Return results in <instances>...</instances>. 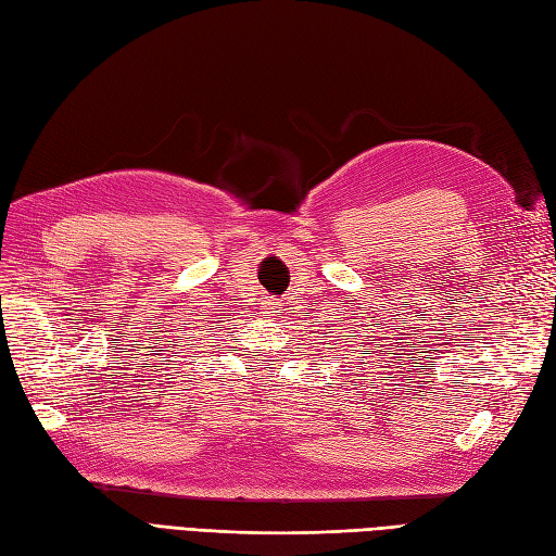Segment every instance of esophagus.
I'll return each mask as SVG.
<instances>
[{
	"label": "esophagus",
	"instance_id": "obj_1",
	"mask_svg": "<svg viewBox=\"0 0 556 556\" xmlns=\"http://www.w3.org/2000/svg\"><path fill=\"white\" fill-rule=\"evenodd\" d=\"M264 314H266L268 318H280V314H282V302L274 300V296H268V300L264 302Z\"/></svg>",
	"mask_w": 556,
	"mask_h": 556
}]
</instances>
